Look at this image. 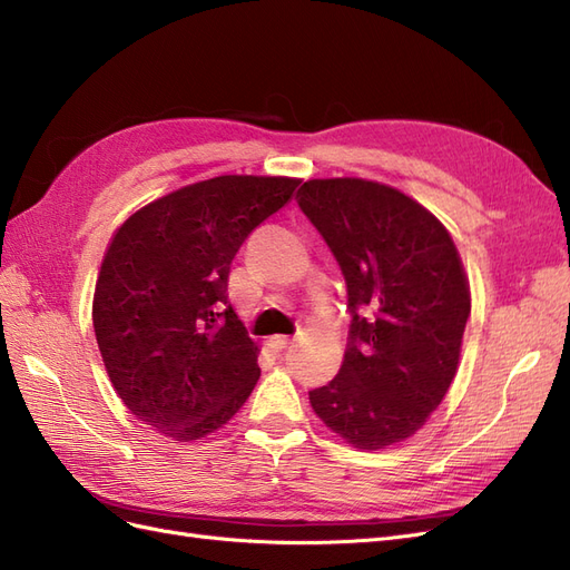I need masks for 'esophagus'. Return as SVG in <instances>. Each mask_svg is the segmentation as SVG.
I'll use <instances>...</instances> for the list:
<instances>
[{
	"label": "esophagus",
	"mask_w": 570,
	"mask_h": 570,
	"mask_svg": "<svg viewBox=\"0 0 570 570\" xmlns=\"http://www.w3.org/2000/svg\"><path fill=\"white\" fill-rule=\"evenodd\" d=\"M271 344L275 350H287L289 344H292V337H287V335H275V337H271Z\"/></svg>",
	"instance_id": "esophagus-1"
}]
</instances>
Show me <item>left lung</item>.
<instances>
[{"instance_id":"obj_1","label":"left lung","mask_w":570,"mask_h":570,"mask_svg":"<svg viewBox=\"0 0 570 570\" xmlns=\"http://www.w3.org/2000/svg\"><path fill=\"white\" fill-rule=\"evenodd\" d=\"M297 204L337 258L352 314L342 368L308 402L356 450H387L423 428L456 375L471 316L461 256L425 206L383 183L316 178Z\"/></svg>"}]
</instances>
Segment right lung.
Segmentation results:
<instances>
[{
	"mask_svg": "<svg viewBox=\"0 0 570 570\" xmlns=\"http://www.w3.org/2000/svg\"><path fill=\"white\" fill-rule=\"evenodd\" d=\"M297 185L285 176L199 180L114 233L95 285V335L118 396L151 430L202 440L247 402L262 368L228 302L230 264Z\"/></svg>",
	"mask_w": 570,
	"mask_h": 570,
	"instance_id": "right-lung-1",
	"label": "right lung"
}]
</instances>
